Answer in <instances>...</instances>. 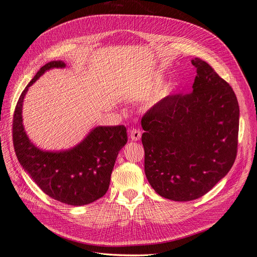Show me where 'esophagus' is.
Masks as SVG:
<instances>
[{
    "instance_id": "1",
    "label": "esophagus",
    "mask_w": 257,
    "mask_h": 257,
    "mask_svg": "<svg viewBox=\"0 0 257 257\" xmlns=\"http://www.w3.org/2000/svg\"><path fill=\"white\" fill-rule=\"evenodd\" d=\"M129 137L132 141H139L141 139V137H142V132H141L140 129L132 128L129 131Z\"/></svg>"
}]
</instances>
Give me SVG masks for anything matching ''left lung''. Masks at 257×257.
<instances>
[{
    "instance_id": "1",
    "label": "left lung",
    "mask_w": 257,
    "mask_h": 257,
    "mask_svg": "<svg viewBox=\"0 0 257 257\" xmlns=\"http://www.w3.org/2000/svg\"><path fill=\"white\" fill-rule=\"evenodd\" d=\"M192 93L171 95L142 117L145 175L160 196L188 202L203 196L233 167L239 105L233 88L195 57Z\"/></svg>"
}]
</instances>
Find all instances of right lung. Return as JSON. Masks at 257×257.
Listing matches in <instances>:
<instances>
[{"label": "right lung", "mask_w": 257, "mask_h": 257, "mask_svg": "<svg viewBox=\"0 0 257 257\" xmlns=\"http://www.w3.org/2000/svg\"><path fill=\"white\" fill-rule=\"evenodd\" d=\"M65 67L62 61L47 63L24 88L14 113L13 141L22 168L47 195L71 206H82L106 193L115 160L127 143V129L122 125L98 126L77 146L62 152L43 151L33 144L22 123L24 97L41 74Z\"/></svg>", "instance_id": "obj_1"}]
</instances>
